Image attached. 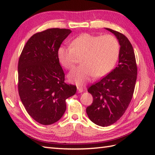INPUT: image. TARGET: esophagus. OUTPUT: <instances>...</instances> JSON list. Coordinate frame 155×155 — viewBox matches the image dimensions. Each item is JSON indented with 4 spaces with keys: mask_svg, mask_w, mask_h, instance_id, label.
<instances>
[{
    "mask_svg": "<svg viewBox=\"0 0 155 155\" xmlns=\"http://www.w3.org/2000/svg\"><path fill=\"white\" fill-rule=\"evenodd\" d=\"M77 90L78 93H83V92L84 91V88L82 87H77Z\"/></svg>",
    "mask_w": 155,
    "mask_h": 155,
    "instance_id": "34e87169",
    "label": "esophagus"
}]
</instances>
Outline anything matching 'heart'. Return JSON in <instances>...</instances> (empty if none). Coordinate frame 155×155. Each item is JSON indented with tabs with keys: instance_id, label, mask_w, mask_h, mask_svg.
Listing matches in <instances>:
<instances>
[{
	"instance_id": "b5f03b06",
	"label": "heart",
	"mask_w": 155,
	"mask_h": 155,
	"mask_svg": "<svg viewBox=\"0 0 155 155\" xmlns=\"http://www.w3.org/2000/svg\"><path fill=\"white\" fill-rule=\"evenodd\" d=\"M119 51V43L113 35L84 33L72 41L71 47H59L57 56L61 64L68 70L81 58L82 64L68 76L69 81L81 85L94 76L102 77L110 72L118 60Z\"/></svg>"
}]
</instances>
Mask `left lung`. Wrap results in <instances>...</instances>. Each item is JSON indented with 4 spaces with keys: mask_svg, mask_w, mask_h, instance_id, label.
I'll return each instance as SVG.
<instances>
[{
    "mask_svg": "<svg viewBox=\"0 0 155 155\" xmlns=\"http://www.w3.org/2000/svg\"><path fill=\"white\" fill-rule=\"evenodd\" d=\"M105 29L115 35L120 47L117 67L88 88L93 101L87 108V114L101 127L113 124L123 116L133 98L137 77L135 55L130 41L120 32Z\"/></svg>",
    "mask_w": 155,
    "mask_h": 155,
    "instance_id": "left-lung-1",
    "label": "left lung"
}]
</instances>
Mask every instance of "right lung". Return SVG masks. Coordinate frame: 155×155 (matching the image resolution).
I'll return each instance as SVG.
<instances>
[{
    "mask_svg": "<svg viewBox=\"0 0 155 155\" xmlns=\"http://www.w3.org/2000/svg\"><path fill=\"white\" fill-rule=\"evenodd\" d=\"M70 29L49 28L29 38L18 64V94L28 114L38 123L52 124L67 108L66 99L77 87L64 83L57 51Z\"/></svg>",
    "mask_w": 155,
    "mask_h": 155,
    "instance_id": "obj_1",
    "label": "right lung"
}]
</instances>
